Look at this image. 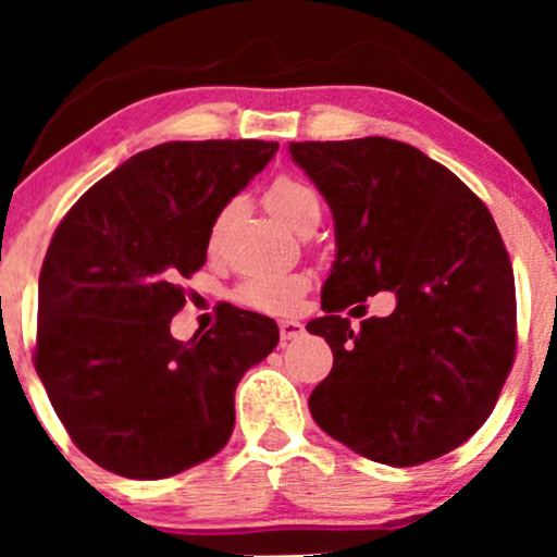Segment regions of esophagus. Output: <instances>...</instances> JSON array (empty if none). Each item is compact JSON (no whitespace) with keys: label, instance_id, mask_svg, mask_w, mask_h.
<instances>
[{"label":"esophagus","instance_id":"34e87169","mask_svg":"<svg viewBox=\"0 0 557 557\" xmlns=\"http://www.w3.org/2000/svg\"><path fill=\"white\" fill-rule=\"evenodd\" d=\"M278 330H281V339H284V342L299 339L304 334V324L296 322V319H281Z\"/></svg>","mask_w":557,"mask_h":557}]
</instances>
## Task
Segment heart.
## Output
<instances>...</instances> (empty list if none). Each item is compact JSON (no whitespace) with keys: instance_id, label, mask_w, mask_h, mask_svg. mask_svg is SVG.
<instances>
[{"instance_id":"heart-1","label":"heart","mask_w":557,"mask_h":557,"mask_svg":"<svg viewBox=\"0 0 557 557\" xmlns=\"http://www.w3.org/2000/svg\"><path fill=\"white\" fill-rule=\"evenodd\" d=\"M265 205L281 223L294 227L296 233L322 215V200H319L317 189L296 177L273 180L265 193ZM304 288H307V278L299 273H261V276L246 278L235 288V301L243 307L281 314V311L296 307Z\"/></svg>"}]
</instances>
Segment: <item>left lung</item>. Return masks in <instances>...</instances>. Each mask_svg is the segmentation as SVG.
<instances>
[{
    "label": "left lung",
    "mask_w": 557,
    "mask_h": 557,
    "mask_svg": "<svg viewBox=\"0 0 557 557\" xmlns=\"http://www.w3.org/2000/svg\"><path fill=\"white\" fill-rule=\"evenodd\" d=\"M288 154L330 205L337 243L326 314L307 324L334 355L311 418L387 467L454 451L490 418L515 360V276L490 210L385 136L292 141ZM377 290L396 294L394 314L355 333L338 311Z\"/></svg>",
    "instance_id": "left-lung-1"
}]
</instances>
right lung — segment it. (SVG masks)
Masks as SVG:
<instances>
[{
    "instance_id": "add662e5",
    "label": "right lung",
    "mask_w": 557,
    "mask_h": 557,
    "mask_svg": "<svg viewBox=\"0 0 557 557\" xmlns=\"http://www.w3.org/2000/svg\"><path fill=\"white\" fill-rule=\"evenodd\" d=\"M276 151L256 139L159 144L96 182L58 225L37 288L35 370L98 467L164 479L231 438L235 387L278 345L276 322L225 307L187 342L170 324L220 212Z\"/></svg>"
}]
</instances>
